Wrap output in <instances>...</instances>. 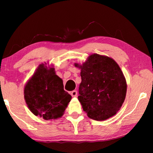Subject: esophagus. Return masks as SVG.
I'll return each mask as SVG.
<instances>
[{
  "label": "esophagus",
  "instance_id": "34e87169",
  "mask_svg": "<svg viewBox=\"0 0 153 153\" xmlns=\"http://www.w3.org/2000/svg\"><path fill=\"white\" fill-rule=\"evenodd\" d=\"M71 95L73 97H77V91H76V90L72 91L71 92Z\"/></svg>",
  "mask_w": 153,
  "mask_h": 153
}]
</instances>
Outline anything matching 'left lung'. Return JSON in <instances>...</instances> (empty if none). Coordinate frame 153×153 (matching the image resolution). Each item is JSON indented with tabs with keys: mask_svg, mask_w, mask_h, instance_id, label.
Masks as SVG:
<instances>
[{
	"mask_svg": "<svg viewBox=\"0 0 153 153\" xmlns=\"http://www.w3.org/2000/svg\"><path fill=\"white\" fill-rule=\"evenodd\" d=\"M78 100L89 118L102 121L114 116L124 102L127 84L112 58L93 54L82 65Z\"/></svg>",
	"mask_w": 153,
	"mask_h": 153,
	"instance_id": "8db88e82",
	"label": "left lung"
}]
</instances>
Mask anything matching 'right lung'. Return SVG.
<instances>
[{"label": "right lung", "instance_id": "add662e5", "mask_svg": "<svg viewBox=\"0 0 153 153\" xmlns=\"http://www.w3.org/2000/svg\"><path fill=\"white\" fill-rule=\"evenodd\" d=\"M40 64L24 88V99L30 111L44 120L63 115L71 96L64 90L62 79L54 68Z\"/></svg>", "mask_w": 153, "mask_h": 153}]
</instances>
